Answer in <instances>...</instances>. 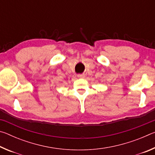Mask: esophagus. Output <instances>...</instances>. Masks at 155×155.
<instances>
[{
    "label": "esophagus",
    "instance_id": "obj_1",
    "mask_svg": "<svg viewBox=\"0 0 155 155\" xmlns=\"http://www.w3.org/2000/svg\"><path fill=\"white\" fill-rule=\"evenodd\" d=\"M77 77L78 78H84V77H85V75H84L83 74H78L77 75Z\"/></svg>",
    "mask_w": 155,
    "mask_h": 155
}]
</instances>
